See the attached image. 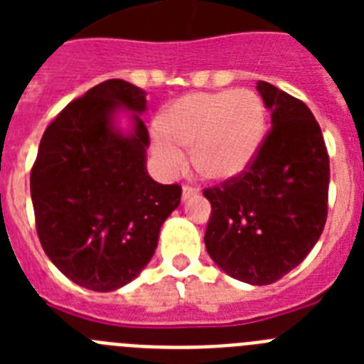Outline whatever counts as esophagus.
Returning a JSON list of instances; mask_svg holds the SVG:
<instances>
[{"label": "esophagus", "instance_id": "34e87169", "mask_svg": "<svg viewBox=\"0 0 364 364\" xmlns=\"http://www.w3.org/2000/svg\"><path fill=\"white\" fill-rule=\"evenodd\" d=\"M198 195V189L193 188V186H184L182 188V200H189V198L197 197Z\"/></svg>", "mask_w": 364, "mask_h": 364}]
</instances>
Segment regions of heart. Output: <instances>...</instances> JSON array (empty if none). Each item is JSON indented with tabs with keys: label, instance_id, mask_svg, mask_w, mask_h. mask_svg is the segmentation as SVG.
<instances>
[{
	"label": "heart",
	"instance_id": "obj_1",
	"mask_svg": "<svg viewBox=\"0 0 364 364\" xmlns=\"http://www.w3.org/2000/svg\"><path fill=\"white\" fill-rule=\"evenodd\" d=\"M151 134V147L166 176L193 164L211 180H231L255 162L266 136V111L252 91L186 95L167 105Z\"/></svg>",
	"mask_w": 364,
	"mask_h": 364
}]
</instances>
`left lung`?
<instances>
[{"label":"left lung","instance_id":"left-lung-1","mask_svg":"<svg viewBox=\"0 0 364 364\" xmlns=\"http://www.w3.org/2000/svg\"><path fill=\"white\" fill-rule=\"evenodd\" d=\"M257 91L272 111V129L247 171L204 189L211 204L204 242L230 277L264 286L301 264L319 240L330 159L306 104L268 82H257Z\"/></svg>","mask_w":364,"mask_h":364}]
</instances>
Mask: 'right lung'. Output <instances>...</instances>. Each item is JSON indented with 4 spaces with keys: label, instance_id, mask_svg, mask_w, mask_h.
I'll return each mask as SVG.
<instances>
[{
    "label": "right lung",
    "instance_id": "obj_1",
    "mask_svg": "<svg viewBox=\"0 0 364 364\" xmlns=\"http://www.w3.org/2000/svg\"><path fill=\"white\" fill-rule=\"evenodd\" d=\"M134 112L122 134L116 114ZM146 91L107 80L74 100L41 136L31 197L41 247L53 264L92 291L118 290L154 255L182 188L147 175Z\"/></svg>",
    "mask_w": 364,
    "mask_h": 364
}]
</instances>
